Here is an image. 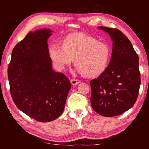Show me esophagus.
<instances>
[{"mask_svg": "<svg viewBox=\"0 0 149 149\" xmlns=\"http://www.w3.org/2000/svg\"><path fill=\"white\" fill-rule=\"evenodd\" d=\"M70 82H71V84L73 85H75L78 84H79L80 80L77 79H71V80H70Z\"/></svg>", "mask_w": 149, "mask_h": 149, "instance_id": "34e87169", "label": "esophagus"}]
</instances>
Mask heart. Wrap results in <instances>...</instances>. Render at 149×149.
Wrapping results in <instances>:
<instances>
[{
    "instance_id": "heart-1",
    "label": "heart",
    "mask_w": 149,
    "mask_h": 149,
    "mask_svg": "<svg viewBox=\"0 0 149 149\" xmlns=\"http://www.w3.org/2000/svg\"><path fill=\"white\" fill-rule=\"evenodd\" d=\"M49 56L58 70H63L75 58V65L87 77L97 76L107 68L111 56L110 47L84 33H74L63 39L62 45L49 47Z\"/></svg>"
}]
</instances>
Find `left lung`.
Here are the masks:
<instances>
[{"mask_svg":"<svg viewBox=\"0 0 149 149\" xmlns=\"http://www.w3.org/2000/svg\"><path fill=\"white\" fill-rule=\"evenodd\" d=\"M113 41L107 68L91 80V103L96 112L106 117L123 114L135 104L141 85L139 56L127 37L118 29L100 26Z\"/></svg>","mask_w":149,"mask_h":149,"instance_id":"left-lung-1","label":"left lung"}]
</instances>
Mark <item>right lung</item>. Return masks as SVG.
Listing matches in <instances>:
<instances>
[{
    "label": "right lung",
    "mask_w": 149,
    "mask_h": 149,
    "mask_svg": "<svg viewBox=\"0 0 149 149\" xmlns=\"http://www.w3.org/2000/svg\"><path fill=\"white\" fill-rule=\"evenodd\" d=\"M51 31L29 33L12 50L8 68L10 91L16 107L41 122L58 118L64 109L71 84L52 68L47 39Z\"/></svg>",
    "instance_id": "obj_1"
}]
</instances>
